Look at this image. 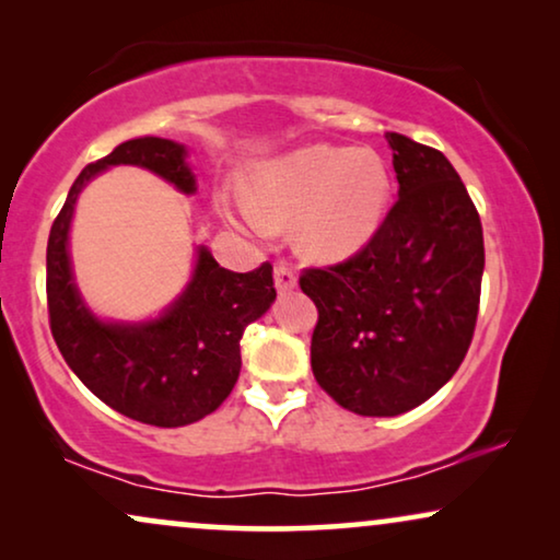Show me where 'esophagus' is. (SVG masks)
<instances>
[{"label": "esophagus", "instance_id": "esophagus-1", "mask_svg": "<svg viewBox=\"0 0 560 560\" xmlns=\"http://www.w3.org/2000/svg\"><path fill=\"white\" fill-rule=\"evenodd\" d=\"M295 285H298V278H295L293 267L285 262L275 265V288H278V293H290Z\"/></svg>", "mask_w": 560, "mask_h": 560}]
</instances>
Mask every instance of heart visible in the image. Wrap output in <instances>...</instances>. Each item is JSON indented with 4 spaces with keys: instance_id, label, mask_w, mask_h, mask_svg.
Returning <instances> with one entry per match:
<instances>
[{
    "instance_id": "obj_1",
    "label": "heart",
    "mask_w": 560,
    "mask_h": 560,
    "mask_svg": "<svg viewBox=\"0 0 560 560\" xmlns=\"http://www.w3.org/2000/svg\"><path fill=\"white\" fill-rule=\"evenodd\" d=\"M389 194L387 165L374 150L308 144L255 167L242 219L262 234L295 221L303 255L339 262L374 240Z\"/></svg>"
}]
</instances>
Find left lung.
I'll return each mask as SVG.
<instances>
[{"label": "left lung", "mask_w": 560, "mask_h": 560, "mask_svg": "<svg viewBox=\"0 0 560 560\" xmlns=\"http://www.w3.org/2000/svg\"><path fill=\"white\" fill-rule=\"evenodd\" d=\"M397 201L347 262L311 267L313 377L341 408L389 418L418 408L462 366L479 313L485 236L446 155L387 132Z\"/></svg>", "instance_id": "1"}]
</instances>
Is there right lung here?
Listing matches in <instances>:
<instances>
[{"instance_id":"right-lung-1","label":"right lung","mask_w":560,"mask_h":560,"mask_svg":"<svg viewBox=\"0 0 560 560\" xmlns=\"http://www.w3.org/2000/svg\"><path fill=\"white\" fill-rule=\"evenodd\" d=\"M186 144L137 137L86 165L68 190L48 240L50 331L75 377L121 416L158 428L196 423L219 408L242 370L240 341L275 301L272 265L252 272L224 270L209 249H196L186 290L158 318L125 324L91 313L73 280L68 232L79 194L112 165H137L196 194Z\"/></svg>"}]
</instances>
